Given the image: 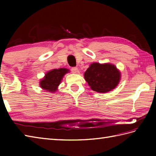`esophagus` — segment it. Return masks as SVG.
Masks as SVG:
<instances>
[{
  "instance_id": "34e87169",
  "label": "esophagus",
  "mask_w": 156,
  "mask_h": 156,
  "mask_svg": "<svg viewBox=\"0 0 156 156\" xmlns=\"http://www.w3.org/2000/svg\"><path fill=\"white\" fill-rule=\"evenodd\" d=\"M72 72L73 73H74V74H77V73L78 72V68H76V67L72 68Z\"/></svg>"
}]
</instances>
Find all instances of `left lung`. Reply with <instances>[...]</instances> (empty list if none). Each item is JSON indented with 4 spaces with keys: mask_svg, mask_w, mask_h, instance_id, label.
Instances as JSON below:
<instances>
[{
    "mask_svg": "<svg viewBox=\"0 0 156 156\" xmlns=\"http://www.w3.org/2000/svg\"><path fill=\"white\" fill-rule=\"evenodd\" d=\"M85 80L92 90L107 93L117 87L121 80V72L110 63H92L84 74Z\"/></svg>",
    "mask_w": 156,
    "mask_h": 156,
    "instance_id": "obj_1",
    "label": "left lung"
}]
</instances>
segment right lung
Returning <instances> with one entry per match:
<instances>
[{"mask_svg":"<svg viewBox=\"0 0 156 156\" xmlns=\"http://www.w3.org/2000/svg\"><path fill=\"white\" fill-rule=\"evenodd\" d=\"M69 72V70L67 68L51 69L46 73L44 77L39 81V87L43 90L54 93L58 90L59 85L65 74Z\"/></svg>","mask_w":156,"mask_h":156,"instance_id":"add662e5","label":"right lung"}]
</instances>
